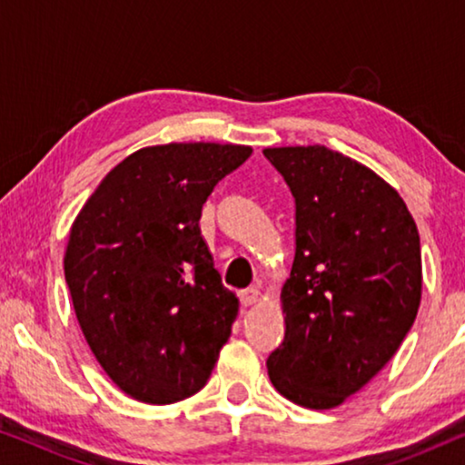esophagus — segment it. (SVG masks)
<instances>
[{
	"label": "esophagus",
	"instance_id": "34e87169",
	"mask_svg": "<svg viewBox=\"0 0 465 465\" xmlns=\"http://www.w3.org/2000/svg\"><path fill=\"white\" fill-rule=\"evenodd\" d=\"M258 296H260V292L256 288H247V290L239 292V301L243 307H252V304L258 301Z\"/></svg>",
	"mask_w": 465,
	"mask_h": 465
}]
</instances>
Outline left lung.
<instances>
[{
	"label": "left lung",
	"instance_id": "8db88e82",
	"mask_svg": "<svg viewBox=\"0 0 465 465\" xmlns=\"http://www.w3.org/2000/svg\"><path fill=\"white\" fill-rule=\"evenodd\" d=\"M296 203L283 285L285 336L266 360L275 390L334 409L393 358L421 302V243L390 183L326 145L266 148Z\"/></svg>",
	"mask_w": 465,
	"mask_h": 465
}]
</instances>
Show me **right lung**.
<instances>
[{
    "label": "right lung",
    "instance_id": "add662e5",
    "mask_svg": "<svg viewBox=\"0 0 465 465\" xmlns=\"http://www.w3.org/2000/svg\"><path fill=\"white\" fill-rule=\"evenodd\" d=\"M252 148L152 145L126 156L80 209L65 252L75 317L126 396L171 404L207 383L239 301L201 237V209Z\"/></svg>",
    "mask_w": 465,
    "mask_h": 465
}]
</instances>
